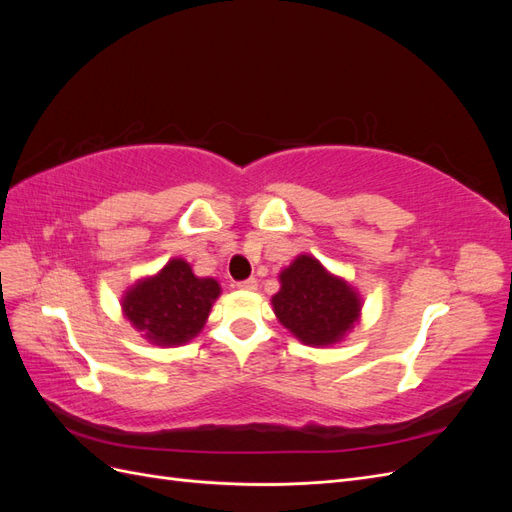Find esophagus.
<instances>
[{
  "label": "esophagus",
  "instance_id": "1",
  "mask_svg": "<svg viewBox=\"0 0 512 512\" xmlns=\"http://www.w3.org/2000/svg\"><path fill=\"white\" fill-rule=\"evenodd\" d=\"M237 288L247 290V292H252V290H256V288H258V282L254 280V277H250V280H243V282H239V284H237Z\"/></svg>",
  "mask_w": 512,
  "mask_h": 512
}]
</instances>
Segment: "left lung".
I'll use <instances>...</instances> for the list:
<instances>
[{"mask_svg": "<svg viewBox=\"0 0 512 512\" xmlns=\"http://www.w3.org/2000/svg\"><path fill=\"white\" fill-rule=\"evenodd\" d=\"M277 277L280 290L271 297L273 314L301 344L335 346L361 322L359 290L312 254H299Z\"/></svg>", "mask_w": 512, "mask_h": 512, "instance_id": "left-lung-1", "label": "left lung"}]
</instances>
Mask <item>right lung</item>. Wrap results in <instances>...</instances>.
<instances>
[{
    "label": "right lung",
    "instance_id": "add662e5",
    "mask_svg": "<svg viewBox=\"0 0 512 512\" xmlns=\"http://www.w3.org/2000/svg\"><path fill=\"white\" fill-rule=\"evenodd\" d=\"M222 294L213 277H198L183 258H170L153 275L136 280L121 297V312L153 346L175 348L203 331Z\"/></svg>",
    "mask_w": 512,
    "mask_h": 512
}]
</instances>
